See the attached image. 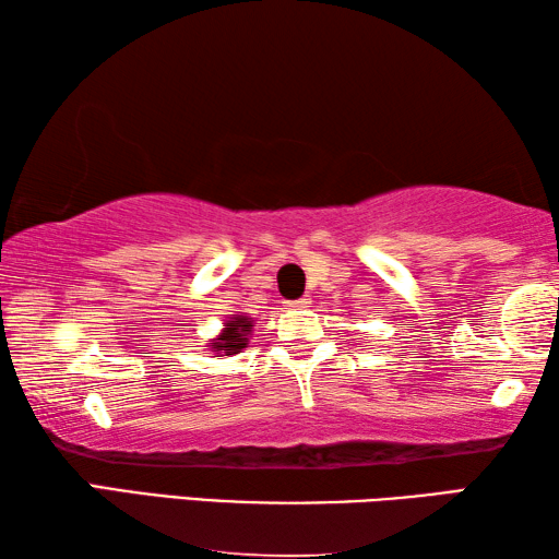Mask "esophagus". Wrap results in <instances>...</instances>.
<instances>
[{
    "label": "esophagus",
    "mask_w": 559,
    "mask_h": 559,
    "mask_svg": "<svg viewBox=\"0 0 559 559\" xmlns=\"http://www.w3.org/2000/svg\"><path fill=\"white\" fill-rule=\"evenodd\" d=\"M286 306H288V308H308V306H310V298L302 296V298H296V300H288Z\"/></svg>",
    "instance_id": "1"
}]
</instances>
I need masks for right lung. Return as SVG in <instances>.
Masks as SVG:
<instances>
[{
	"label": "right lung",
	"instance_id": "add662e5",
	"mask_svg": "<svg viewBox=\"0 0 559 559\" xmlns=\"http://www.w3.org/2000/svg\"><path fill=\"white\" fill-rule=\"evenodd\" d=\"M251 323H253V320H249V318L229 320L224 333L212 343L214 353L216 355H222V353L236 355V353H239V349L246 345V333H251Z\"/></svg>",
	"mask_w": 559,
	"mask_h": 559
}]
</instances>
